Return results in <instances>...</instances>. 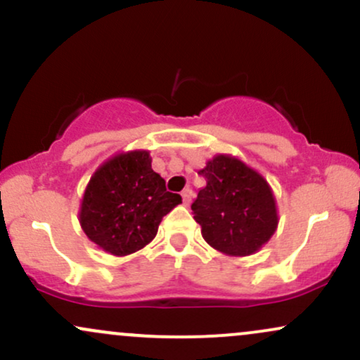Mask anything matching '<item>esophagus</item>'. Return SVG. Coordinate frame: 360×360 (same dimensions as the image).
Returning <instances> with one entry per match:
<instances>
[{"label":"esophagus","instance_id":"34e87169","mask_svg":"<svg viewBox=\"0 0 360 360\" xmlns=\"http://www.w3.org/2000/svg\"><path fill=\"white\" fill-rule=\"evenodd\" d=\"M181 196H183L184 205H189V203H191V198H193V189H189V188L183 189V193H181Z\"/></svg>","mask_w":360,"mask_h":360}]
</instances>
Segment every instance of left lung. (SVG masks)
<instances>
[{"mask_svg":"<svg viewBox=\"0 0 360 360\" xmlns=\"http://www.w3.org/2000/svg\"><path fill=\"white\" fill-rule=\"evenodd\" d=\"M200 174L206 186L200 189L191 210L205 240L230 257H245L260 250L279 223L269 183L229 154L214 155Z\"/></svg>","mask_w":360,"mask_h":360,"instance_id":"8db88e82","label":"left lung"}]
</instances>
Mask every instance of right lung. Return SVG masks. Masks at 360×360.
I'll list each match as a JSON object with an SVG mask.
<instances>
[{
    "instance_id": "add662e5",
    "label": "right lung",
    "mask_w": 360,
    "mask_h": 360,
    "mask_svg": "<svg viewBox=\"0 0 360 360\" xmlns=\"http://www.w3.org/2000/svg\"><path fill=\"white\" fill-rule=\"evenodd\" d=\"M183 203L152 169L147 150L120 152L91 176L81 200L79 223L93 243L111 255L134 254L154 240L160 221Z\"/></svg>"
}]
</instances>
